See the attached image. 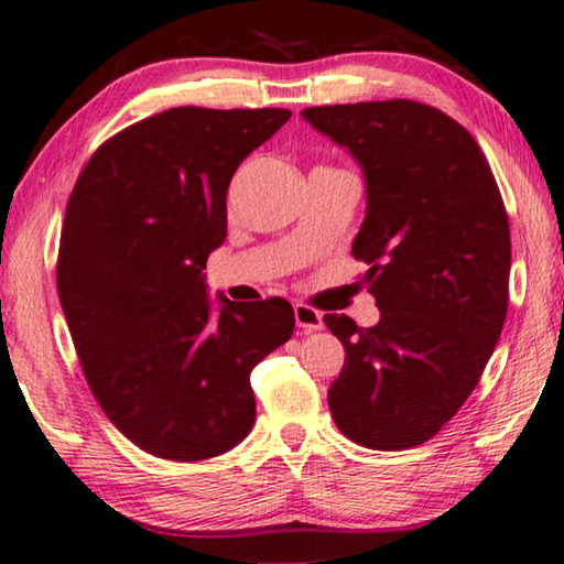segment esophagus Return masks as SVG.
I'll return each mask as SVG.
<instances>
[{"instance_id": "1", "label": "esophagus", "mask_w": 564, "mask_h": 564, "mask_svg": "<svg viewBox=\"0 0 564 564\" xmlns=\"http://www.w3.org/2000/svg\"><path fill=\"white\" fill-rule=\"evenodd\" d=\"M295 321L305 333L323 328V313H317V310H313L310 305H300V302L295 305Z\"/></svg>"}]
</instances>
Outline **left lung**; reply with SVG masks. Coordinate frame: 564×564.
Listing matches in <instances>:
<instances>
[{
	"instance_id": "obj_1",
	"label": "left lung",
	"mask_w": 564,
	"mask_h": 564,
	"mask_svg": "<svg viewBox=\"0 0 564 564\" xmlns=\"http://www.w3.org/2000/svg\"><path fill=\"white\" fill-rule=\"evenodd\" d=\"M364 170L354 257L381 317L325 315L346 348L328 404L338 430L373 451L422 445L455 417L491 358L509 307V218L491 167L458 121L427 104L302 109Z\"/></svg>"
}]
</instances>
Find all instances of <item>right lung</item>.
I'll list each match as a JSON object with an SVG mask.
<instances>
[{
    "instance_id": "1",
    "label": "right lung",
    "mask_w": 564,
    "mask_h": 564,
    "mask_svg": "<svg viewBox=\"0 0 564 564\" xmlns=\"http://www.w3.org/2000/svg\"><path fill=\"white\" fill-rule=\"evenodd\" d=\"M292 113L177 106L104 142L73 187L58 295L96 402L150 455L206 460L257 420L251 369L288 343V300L208 297L236 167Z\"/></svg>"
}]
</instances>
